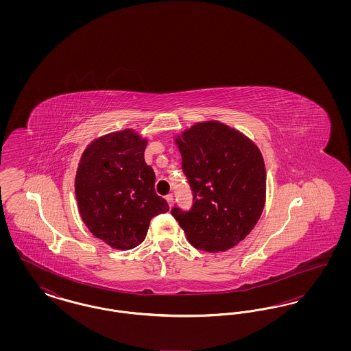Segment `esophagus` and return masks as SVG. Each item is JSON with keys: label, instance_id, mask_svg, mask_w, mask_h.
I'll use <instances>...</instances> for the list:
<instances>
[{"label": "esophagus", "instance_id": "1", "mask_svg": "<svg viewBox=\"0 0 351 351\" xmlns=\"http://www.w3.org/2000/svg\"><path fill=\"white\" fill-rule=\"evenodd\" d=\"M166 200H167L168 205L172 206V204H173V196H172V195H167V196H166Z\"/></svg>", "mask_w": 351, "mask_h": 351}]
</instances>
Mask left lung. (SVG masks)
<instances>
[{
	"mask_svg": "<svg viewBox=\"0 0 351 351\" xmlns=\"http://www.w3.org/2000/svg\"><path fill=\"white\" fill-rule=\"evenodd\" d=\"M176 143L193 199L189 210L175 205L171 215L193 247L232 249L263 212L266 168L261 151L243 134L215 121L196 123Z\"/></svg>",
	"mask_w": 351,
	"mask_h": 351,
	"instance_id": "1",
	"label": "left lung"
}]
</instances>
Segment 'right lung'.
<instances>
[{
    "instance_id": "add662e5",
    "label": "right lung",
    "mask_w": 351,
    "mask_h": 351,
    "mask_svg": "<svg viewBox=\"0 0 351 351\" xmlns=\"http://www.w3.org/2000/svg\"><path fill=\"white\" fill-rule=\"evenodd\" d=\"M146 145L133 130L108 134L88 146L77 168L75 191L84 223L119 250L142 243L151 219L169 210L155 192Z\"/></svg>"
}]
</instances>
